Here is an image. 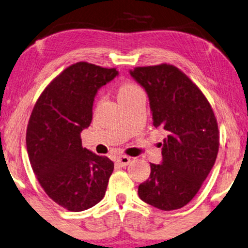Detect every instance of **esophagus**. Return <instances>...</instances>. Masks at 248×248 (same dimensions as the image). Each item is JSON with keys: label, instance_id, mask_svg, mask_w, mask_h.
<instances>
[{"label": "esophagus", "instance_id": "esophagus-1", "mask_svg": "<svg viewBox=\"0 0 248 248\" xmlns=\"http://www.w3.org/2000/svg\"><path fill=\"white\" fill-rule=\"evenodd\" d=\"M130 160H131V157H129V156H126V155H120V156L117 158V163L120 167H126L129 164Z\"/></svg>", "mask_w": 248, "mask_h": 248}]
</instances>
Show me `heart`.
Here are the masks:
<instances>
[{
	"instance_id": "obj_1",
	"label": "heart",
	"mask_w": 248,
	"mask_h": 248,
	"mask_svg": "<svg viewBox=\"0 0 248 248\" xmlns=\"http://www.w3.org/2000/svg\"><path fill=\"white\" fill-rule=\"evenodd\" d=\"M136 91H138V88L136 87V86L133 85V84H129V82H124V84L121 85L120 90H119L118 97L127 96V95L135 93Z\"/></svg>"
}]
</instances>
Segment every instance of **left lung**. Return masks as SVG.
<instances>
[{"label": "left lung", "mask_w": 248, "mask_h": 248, "mask_svg": "<svg viewBox=\"0 0 248 248\" xmlns=\"http://www.w3.org/2000/svg\"><path fill=\"white\" fill-rule=\"evenodd\" d=\"M146 92L153 126L166 131L162 161L138 186L145 203L163 211L190 202L214 166L219 130L212 108L199 87L170 64L129 70Z\"/></svg>", "instance_id": "1"}]
</instances>
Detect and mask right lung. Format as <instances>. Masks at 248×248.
Listing matches in <instances>:
<instances>
[{
	"mask_svg": "<svg viewBox=\"0 0 248 248\" xmlns=\"http://www.w3.org/2000/svg\"><path fill=\"white\" fill-rule=\"evenodd\" d=\"M115 69L78 62L49 84L36 102L27 128L32 171L51 200L69 211H84L103 199L114 164L84 148L80 133L93 120L102 86Z\"/></svg>",
	"mask_w": 248,
	"mask_h": 248,
	"instance_id": "add662e5",
	"label": "right lung"
}]
</instances>
